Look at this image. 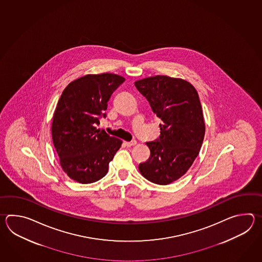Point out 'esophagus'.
<instances>
[{"instance_id": "34e87169", "label": "esophagus", "mask_w": 262, "mask_h": 262, "mask_svg": "<svg viewBox=\"0 0 262 262\" xmlns=\"http://www.w3.org/2000/svg\"><path fill=\"white\" fill-rule=\"evenodd\" d=\"M123 143H124V145H125L126 147H131V146H134V145L137 144V141H136V140H132V141H124Z\"/></svg>"}]
</instances>
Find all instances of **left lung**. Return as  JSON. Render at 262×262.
Listing matches in <instances>:
<instances>
[{
    "label": "left lung",
    "mask_w": 262,
    "mask_h": 262,
    "mask_svg": "<svg viewBox=\"0 0 262 262\" xmlns=\"http://www.w3.org/2000/svg\"><path fill=\"white\" fill-rule=\"evenodd\" d=\"M135 86L163 122L159 139L146 142L150 157L139 164V172L154 184H170L187 172L204 139L199 94L183 78L161 75L137 80Z\"/></svg>",
    "instance_id": "1"
}]
</instances>
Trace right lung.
<instances>
[{
	"label": "right lung",
	"instance_id": "add662e5",
	"mask_svg": "<svg viewBox=\"0 0 262 262\" xmlns=\"http://www.w3.org/2000/svg\"><path fill=\"white\" fill-rule=\"evenodd\" d=\"M125 78L112 73L89 74L63 90L51 124V136L60 165L67 176L80 184L103 178L123 141L95 126L113 92Z\"/></svg>",
	"mask_w": 262,
	"mask_h": 262
}]
</instances>
